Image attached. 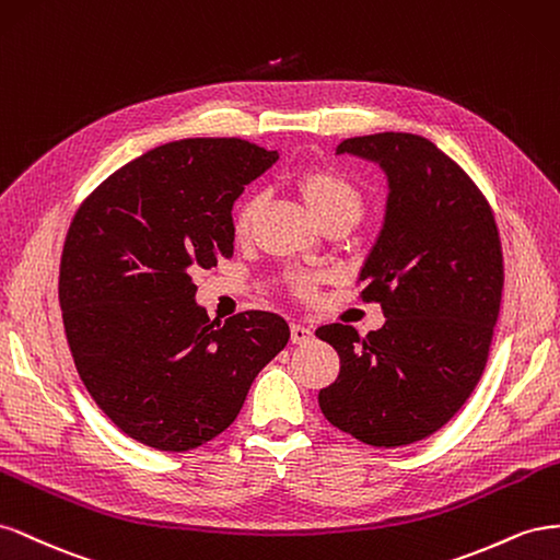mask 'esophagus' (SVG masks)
Wrapping results in <instances>:
<instances>
[{"mask_svg": "<svg viewBox=\"0 0 560 560\" xmlns=\"http://www.w3.org/2000/svg\"><path fill=\"white\" fill-rule=\"evenodd\" d=\"M314 338V330L310 328V326H305V324H291V340H293V345H305V342H310Z\"/></svg>", "mask_w": 560, "mask_h": 560, "instance_id": "esophagus-1", "label": "esophagus"}]
</instances>
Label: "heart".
Segmentation results:
<instances>
[{"label":"heart","instance_id":"heart-1","mask_svg":"<svg viewBox=\"0 0 560 560\" xmlns=\"http://www.w3.org/2000/svg\"><path fill=\"white\" fill-rule=\"evenodd\" d=\"M300 195L305 197L312 213L318 218V222L332 218V215H349L359 220L363 211V195L359 185L349 178V175L335 171V168H310L298 178ZM262 197H248L234 220L236 236H248L255 218L260 213ZM300 293H312L314 283L312 279L298 281Z\"/></svg>","mask_w":560,"mask_h":560}]
</instances>
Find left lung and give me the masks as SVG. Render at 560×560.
<instances>
[{"label": "left lung", "instance_id": "obj_1", "mask_svg": "<svg viewBox=\"0 0 560 560\" xmlns=\"http://www.w3.org/2000/svg\"><path fill=\"white\" fill-rule=\"evenodd\" d=\"M335 154L387 175L385 220L359 271L387 322L365 338L345 324L316 330L340 354L318 406L345 434L396 448L439 431L483 375L504 285L500 234L469 175L422 136L347 138Z\"/></svg>", "mask_w": 560, "mask_h": 560}]
</instances>
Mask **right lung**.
Listing matches in <instances>:
<instances>
[{
	"label": "right lung",
	"instance_id": "add662e5",
	"mask_svg": "<svg viewBox=\"0 0 560 560\" xmlns=\"http://www.w3.org/2000/svg\"><path fill=\"white\" fill-rule=\"evenodd\" d=\"M277 159L242 138L166 142L112 173L68 230L58 300L77 373L150 448L183 453L225 431L291 338L271 312L211 322L191 281L234 253L232 206Z\"/></svg>",
	"mask_w": 560,
	"mask_h": 560
}]
</instances>
